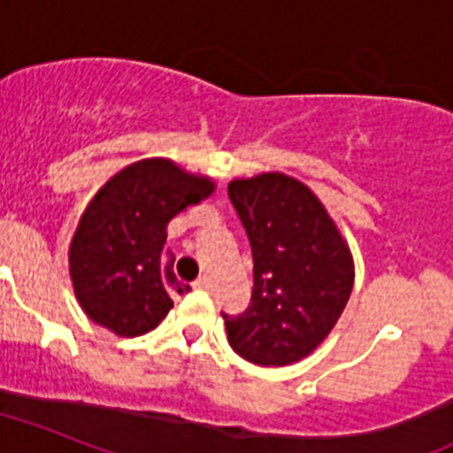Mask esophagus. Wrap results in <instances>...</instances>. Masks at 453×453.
Segmentation results:
<instances>
[{
    "label": "esophagus",
    "instance_id": "esophagus-1",
    "mask_svg": "<svg viewBox=\"0 0 453 453\" xmlns=\"http://www.w3.org/2000/svg\"><path fill=\"white\" fill-rule=\"evenodd\" d=\"M193 288H197V290H209V288H211V279H209V276H200V279L193 283Z\"/></svg>",
    "mask_w": 453,
    "mask_h": 453
}]
</instances>
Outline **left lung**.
<instances>
[{"mask_svg":"<svg viewBox=\"0 0 453 453\" xmlns=\"http://www.w3.org/2000/svg\"><path fill=\"white\" fill-rule=\"evenodd\" d=\"M253 253V295L223 313L227 343L257 366H290L329 336L355 283V260L309 186L283 173L227 184Z\"/></svg>","mask_w":453,"mask_h":453,"instance_id":"1","label":"left lung"}]
</instances>
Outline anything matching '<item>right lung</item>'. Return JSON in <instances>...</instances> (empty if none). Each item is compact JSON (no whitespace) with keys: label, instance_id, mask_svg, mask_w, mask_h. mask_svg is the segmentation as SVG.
Returning <instances> with one entry per match:
<instances>
[{"label":"right lung","instance_id":"obj_1","mask_svg":"<svg viewBox=\"0 0 453 453\" xmlns=\"http://www.w3.org/2000/svg\"><path fill=\"white\" fill-rule=\"evenodd\" d=\"M204 174L170 158H144L110 177L91 197L68 246L75 299L89 320L117 336H142L173 309L174 257L163 253L168 223L214 193Z\"/></svg>","mask_w":453,"mask_h":453}]
</instances>
